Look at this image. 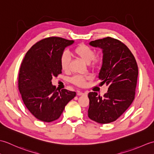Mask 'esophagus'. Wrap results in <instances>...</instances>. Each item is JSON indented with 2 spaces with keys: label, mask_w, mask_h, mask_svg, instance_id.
<instances>
[{
  "label": "esophagus",
  "mask_w": 154,
  "mask_h": 154,
  "mask_svg": "<svg viewBox=\"0 0 154 154\" xmlns=\"http://www.w3.org/2000/svg\"><path fill=\"white\" fill-rule=\"evenodd\" d=\"M77 95L78 96H81V95H87V93L85 92H81V91H78L77 92Z\"/></svg>",
  "instance_id": "esophagus-1"
}]
</instances>
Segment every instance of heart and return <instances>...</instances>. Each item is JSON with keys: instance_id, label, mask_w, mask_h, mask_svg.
Returning a JSON list of instances; mask_svg holds the SVG:
<instances>
[{"instance_id": "1", "label": "heart", "mask_w": 154, "mask_h": 154, "mask_svg": "<svg viewBox=\"0 0 154 154\" xmlns=\"http://www.w3.org/2000/svg\"><path fill=\"white\" fill-rule=\"evenodd\" d=\"M73 54L86 63H89L91 67L95 68L100 64L102 58L95 55V51L92 48L84 44H81L75 47L73 50ZM71 57L67 51H63L60 58V63L61 69L64 71L69 70ZM91 79L90 75H75L69 79V81L75 86L83 87L86 85L87 81Z\"/></svg>"}]
</instances>
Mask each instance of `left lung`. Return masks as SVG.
<instances>
[{
	"label": "left lung",
	"instance_id": "obj_1",
	"mask_svg": "<svg viewBox=\"0 0 154 154\" xmlns=\"http://www.w3.org/2000/svg\"><path fill=\"white\" fill-rule=\"evenodd\" d=\"M89 44L103 49V65L98 78L109 89L103 97L95 92L89 93L88 116L98 123H110L119 119L134 99L138 65L129 48L117 39L106 37Z\"/></svg>",
	"mask_w": 154,
	"mask_h": 154
}]
</instances>
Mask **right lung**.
<instances>
[{
  "instance_id": "1",
  "label": "right lung",
  "mask_w": 154,
  "mask_h": 154,
  "mask_svg": "<svg viewBox=\"0 0 154 154\" xmlns=\"http://www.w3.org/2000/svg\"><path fill=\"white\" fill-rule=\"evenodd\" d=\"M73 42L60 37L44 38L28 51L22 62L18 89L22 100L32 115L43 122L58 119L76 95L74 91H59L51 84L52 77L61 73V54Z\"/></svg>"
}]
</instances>
